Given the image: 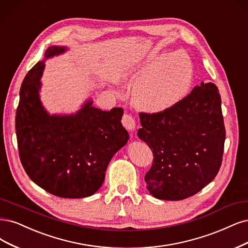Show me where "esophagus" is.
<instances>
[{
    "label": "esophagus",
    "mask_w": 248,
    "mask_h": 248,
    "mask_svg": "<svg viewBox=\"0 0 248 248\" xmlns=\"http://www.w3.org/2000/svg\"><path fill=\"white\" fill-rule=\"evenodd\" d=\"M122 124L126 128V129L129 130V131L134 130L135 127H136L135 119L130 114H124L123 115V117H122Z\"/></svg>",
    "instance_id": "obj_1"
}]
</instances>
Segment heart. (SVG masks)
<instances>
[{
	"mask_svg": "<svg viewBox=\"0 0 248 248\" xmlns=\"http://www.w3.org/2000/svg\"><path fill=\"white\" fill-rule=\"evenodd\" d=\"M142 74L132 89L135 105L149 112L172 107L189 91L193 79L190 58L181 51L153 59L136 70Z\"/></svg>",
	"mask_w": 248,
	"mask_h": 248,
	"instance_id": "heart-1",
	"label": "heart"
}]
</instances>
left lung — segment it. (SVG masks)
Listing matches in <instances>:
<instances>
[{"instance_id":"1","label":"left lung","mask_w":248,"mask_h":248,"mask_svg":"<svg viewBox=\"0 0 248 248\" xmlns=\"http://www.w3.org/2000/svg\"><path fill=\"white\" fill-rule=\"evenodd\" d=\"M139 138L153 152L144 175L158 199L177 201L197 194L218 172L226 129L217 87L201 83L172 107L140 113Z\"/></svg>"}]
</instances>
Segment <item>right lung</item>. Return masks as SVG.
<instances>
[{
  "label": "right lung",
  "mask_w": 248,
  "mask_h": 248,
  "mask_svg": "<svg viewBox=\"0 0 248 248\" xmlns=\"http://www.w3.org/2000/svg\"><path fill=\"white\" fill-rule=\"evenodd\" d=\"M64 47H49L45 57ZM44 62L33 65L21 84L15 117L19 158L31 181L62 198H84L105 181L110 159L129 139L122 108L105 112L89 100L76 115L49 116L39 98Z\"/></svg>",
  "instance_id": "right-lung-1"
}]
</instances>
